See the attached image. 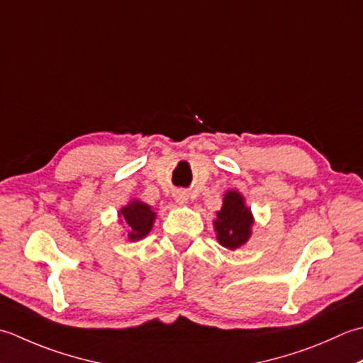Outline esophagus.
Listing matches in <instances>:
<instances>
[{"label":"esophagus","instance_id":"esophagus-1","mask_svg":"<svg viewBox=\"0 0 363 363\" xmlns=\"http://www.w3.org/2000/svg\"><path fill=\"white\" fill-rule=\"evenodd\" d=\"M174 197H175V202L179 203V205H186V203H188V196H186V192H183V191H177L175 194H174Z\"/></svg>","mask_w":363,"mask_h":363}]
</instances>
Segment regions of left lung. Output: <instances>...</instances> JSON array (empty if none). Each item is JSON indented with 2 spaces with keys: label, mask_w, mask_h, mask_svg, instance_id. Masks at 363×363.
<instances>
[{
  "label": "left lung",
  "mask_w": 363,
  "mask_h": 363,
  "mask_svg": "<svg viewBox=\"0 0 363 363\" xmlns=\"http://www.w3.org/2000/svg\"><path fill=\"white\" fill-rule=\"evenodd\" d=\"M216 216L214 230L220 246L235 250L247 242L252 235L254 218L238 191L232 189L225 192L223 208L218 211Z\"/></svg>",
  "instance_id": "obj_1"
}]
</instances>
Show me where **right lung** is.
I'll return each instance as SVG.
<instances>
[{
  "instance_id": "right-lung-1",
  "label": "right lung",
  "mask_w": 363,
  "mask_h": 363,
  "mask_svg": "<svg viewBox=\"0 0 363 363\" xmlns=\"http://www.w3.org/2000/svg\"><path fill=\"white\" fill-rule=\"evenodd\" d=\"M119 216L128 225V240L138 241L150 233L157 213L150 205L140 201H131L119 211Z\"/></svg>"
}]
</instances>
